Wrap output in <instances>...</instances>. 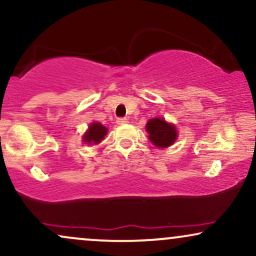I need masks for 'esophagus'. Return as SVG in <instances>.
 <instances>
[{
	"mask_svg": "<svg viewBox=\"0 0 256 256\" xmlns=\"http://www.w3.org/2000/svg\"><path fill=\"white\" fill-rule=\"evenodd\" d=\"M126 122H128V119L122 118V116H120V118L116 119V124L118 125H124V124H126Z\"/></svg>",
	"mask_w": 256,
	"mask_h": 256,
	"instance_id": "obj_1",
	"label": "esophagus"
}]
</instances>
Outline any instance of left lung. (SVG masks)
I'll list each match as a JSON object with an SVG mask.
<instances>
[{
  "instance_id": "8db88e82",
  "label": "left lung",
  "mask_w": 256,
  "mask_h": 256,
  "mask_svg": "<svg viewBox=\"0 0 256 256\" xmlns=\"http://www.w3.org/2000/svg\"><path fill=\"white\" fill-rule=\"evenodd\" d=\"M146 132L149 134V140L154 146L158 148H167L176 140L175 126L166 122V120L160 118L150 119L146 124Z\"/></svg>"
}]
</instances>
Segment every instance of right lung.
Returning a JSON list of instances; mask_svg holds the SVG:
<instances>
[{"instance_id": "1", "label": "right lung", "mask_w": 256, "mask_h": 256, "mask_svg": "<svg viewBox=\"0 0 256 256\" xmlns=\"http://www.w3.org/2000/svg\"><path fill=\"white\" fill-rule=\"evenodd\" d=\"M107 134V128L102 126L98 122H93L89 126V130L86 132V134L83 136V142L86 143H94L98 144L100 143L101 140H104V137L106 136Z\"/></svg>"}]
</instances>
